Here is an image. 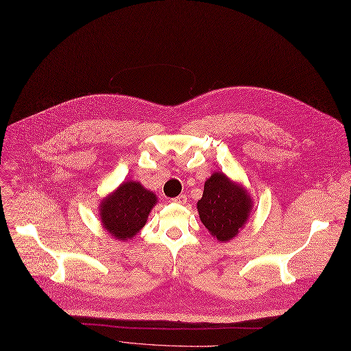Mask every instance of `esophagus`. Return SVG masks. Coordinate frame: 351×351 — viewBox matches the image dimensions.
Listing matches in <instances>:
<instances>
[{"label":"esophagus","instance_id":"34e87169","mask_svg":"<svg viewBox=\"0 0 351 351\" xmlns=\"http://www.w3.org/2000/svg\"><path fill=\"white\" fill-rule=\"evenodd\" d=\"M172 200L175 202V204H178V205H185L186 202H188V197H186V195H185V193H180L179 196L173 197Z\"/></svg>","mask_w":351,"mask_h":351}]
</instances>
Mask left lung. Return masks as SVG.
<instances>
[{"label":"left lung","instance_id":"1","mask_svg":"<svg viewBox=\"0 0 351 351\" xmlns=\"http://www.w3.org/2000/svg\"><path fill=\"white\" fill-rule=\"evenodd\" d=\"M252 204L250 195L241 183H234L222 172H215L205 182L197 212L210 234L226 243L246 225Z\"/></svg>","mask_w":351,"mask_h":351}]
</instances>
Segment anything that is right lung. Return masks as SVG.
<instances>
[{"label":"right lung","mask_w":351,"mask_h":351,"mask_svg":"<svg viewBox=\"0 0 351 351\" xmlns=\"http://www.w3.org/2000/svg\"><path fill=\"white\" fill-rule=\"evenodd\" d=\"M158 197L139 182H123L99 204V216L105 230L117 241H131L145 226Z\"/></svg>","instance_id":"add662e5"}]
</instances>
